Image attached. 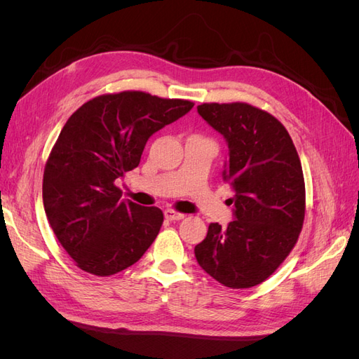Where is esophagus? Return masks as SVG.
I'll use <instances>...</instances> for the list:
<instances>
[{
    "instance_id": "obj_1",
    "label": "esophagus",
    "mask_w": 359,
    "mask_h": 359,
    "mask_svg": "<svg viewBox=\"0 0 359 359\" xmlns=\"http://www.w3.org/2000/svg\"><path fill=\"white\" fill-rule=\"evenodd\" d=\"M165 217H166L168 220H170V222H178V220H182L184 217H186V214L178 212V211H173V210H166L165 211Z\"/></svg>"
}]
</instances>
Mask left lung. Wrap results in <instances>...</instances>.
<instances>
[{
    "instance_id": "left-lung-1",
    "label": "left lung",
    "mask_w": 359,
    "mask_h": 359,
    "mask_svg": "<svg viewBox=\"0 0 359 359\" xmlns=\"http://www.w3.org/2000/svg\"><path fill=\"white\" fill-rule=\"evenodd\" d=\"M199 115L229 148L223 180L235 194V220L211 223L194 247L198 264L232 289L265 281L295 247L306 214L301 161L285 126L248 103H203Z\"/></svg>"
}]
</instances>
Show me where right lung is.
<instances>
[{
	"mask_svg": "<svg viewBox=\"0 0 359 359\" xmlns=\"http://www.w3.org/2000/svg\"><path fill=\"white\" fill-rule=\"evenodd\" d=\"M193 106L123 91L94 97L64 124L43 173V205L60 244L85 273L114 276L154 243L161 210L123 199L115 180L137 168L151 135Z\"/></svg>",
	"mask_w": 359,
	"mask_h": 359,
	"instance_id": "1",
	"label": "right lung"
}]
</instances>
